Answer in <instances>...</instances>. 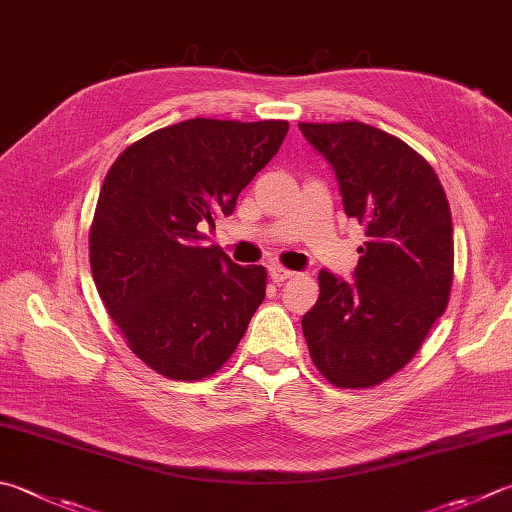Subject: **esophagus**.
<instances>
[{
    "label": "esophagus",
    "mask_w": 512,
    "mask_h": 512,
    "mask_svg": "<svg viewBox=\"0 0 512 512\" xmlns=\"http://www.w3.org/2000/svg\"><path fill=\"white\" fill-rule=\"evenodd\" d=\"M292 276H294L292 269H285L281 265H269V278H272L276 285H281L283 281H287V278H292Z\"/></svg>",
    "instance_id": "1"
}]
</instances>
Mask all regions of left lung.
I'll return each mask as SVG.
<instances>
[{
    "instance_id": "left-lung-1",
    "label": "left lung",
    "mask_w": 512,
    "mask_h": 512,
    "mask_svg": "<svg viewBox=\"0 0 512 512\" xmlns=\"http://www.w3.org/2000/svg\"><path fill=\"white\" fill-rule=\"evenodd\" d=\"M330 162L347 218L365 227L354 283L327 269L303 316L310 356L336 388H372L412 361L446 312L455 243L446 191L406 142L363 122H301Z\"/></svg>"
}]
</instances>
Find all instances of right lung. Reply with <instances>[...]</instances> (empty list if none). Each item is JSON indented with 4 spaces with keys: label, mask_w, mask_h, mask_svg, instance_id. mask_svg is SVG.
Listing matches in <instances>:
<instances>
[{
    "label": "right lung",
    "mask_w": 512,
    "mask_h": 512,
    "mask_svg": "<svg viewBox=\"0 0 512 512\" xmlns=\"http://www.w3.org/2000/svg\"><path fill=\"white\" fill-rule=\"evenodd\" d=\"M287 129L185 120L129 144L106 173L89 231L93 281L133 354L158 374L218 372L263 303L265 267L231 263L202 229L234 211Z\"/></svg>",
    "instance_id": "obj_1"
}]
</instances>
